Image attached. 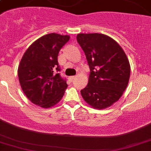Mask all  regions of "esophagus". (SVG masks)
Instances as JSON below:
<instances>
[{"label": "esophagus", "instance_id": "esophagus-1", "mask_svg": "<svg viewBox=\"0 0 151 151\" xmlns=\"http://www.w3.org/2000/svg\"><path fill=\"white\" fill-rule=\"evenodd\" d=\"M74 79H75V76H71V77H69V80L70 81H73Z\"/></svg>", "mask_w": 151, "mask_h": 151}]
</instances>
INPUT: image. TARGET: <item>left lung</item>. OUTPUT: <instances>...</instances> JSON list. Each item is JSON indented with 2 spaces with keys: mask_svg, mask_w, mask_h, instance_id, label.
Wrapping results in <instances>:
<instances>
[{
  "mask_svg": "<svg viewBox=\"0 0 151 151\" xmlns=\"http://www.w3.org/2000/svg\"><path fill=\"white\" fill-rule=\"evenodd\" d=\"M90 74L81 90L86 103L94 109L107 108L118 101L128 84L130 65L125 51L112 38L102 34H79Z\"/></svg>",
  "mask_w": 151,
  "mask_h": 151,
  "instance_id": "obj_1",
  "label": "left lung"
}]
</instances>
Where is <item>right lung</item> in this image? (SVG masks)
I'll return each mask as SVG.
<instances>
[{"label":"right lung","instance_id":"add662e5","mask_svg":"<svg viewBox=\"0 0 151 151\" xmlns=\"http://www.w3.org/2000/svg\"><path fill=\"white\" fill-rule=\"evenodd\" d=\"M68 35L51 33L38 39L25 51L18 68L21 89L34 105L48 109L60 102L68 85L60 77L57 57Z\"/></svg>","mask_w":151,"mask_h":151}]
</instances>
